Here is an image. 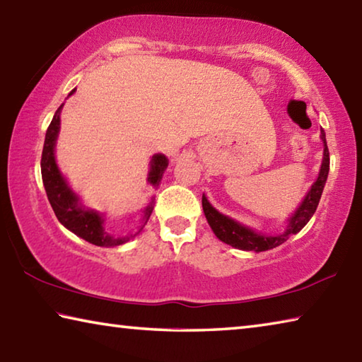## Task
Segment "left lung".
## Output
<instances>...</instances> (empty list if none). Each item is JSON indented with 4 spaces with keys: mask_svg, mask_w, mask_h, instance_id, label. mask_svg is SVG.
Listing matches in <instances>:
<instances>
[{
    "mask_svg": "<svg viewBox=\"0 0 362 362\" xmlns=\"http://www.w3.org/2000/svg\"><path fill=\"white\" fill-rule=\"evenodd\" d=\"M321 139L324 142V158H322L320 175H317V179L313 185H311L310 192L306 193L302 204L298 206V209L292 214V217L289 218V223H287V230L283 233V235H276V236L260 235V233H257L254 230L247 228V226L235 222L233 218L223 216V214H220L217 209H214L209 201H207V198L203 194L204 216L207 218V223L211 225L212 231L216 233L218 240L223 241L225 244H230V246L236 249L263 252V250L278 247L279 244H283L291 235H297V233L302 230L306 223H308V220L313 217V214L316 212V207L320 204L324 185H326V180H327L329 148L326 144V134H324L322 129H321Z\"/></svg>",
    "mask_w": 362,
    "mask_h": 362,
    "instance_id": "1",
    "label": "left lung"
}]
</instances>
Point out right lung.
I'll return each mask as SVG.
<instances>
[{"mask_svg": "<svg viewBox=\"0 0 362 362\" xmlns=\"http://www.w3.org/2000/svg\"><path fill=\"white\" fill-rule=\"evenodd\" d=\"M73 93H75V89L71 90L70 95ZM60 110H62V105L57 108L51 124L47 127L45 146H42V155H41V175H42V183H45V189H46L49 203H51L54 214H56L59 222L62 223L65 228H69L70 231L75 233L76 236L83 238V240H86L90 244H95V246H105V247L121 246V244L127 243L136 235L122 236V238H115L112 235H108L105 228H103V217L99 212L83 207V204L79 203V198L76 196V193H73V189L69 187V183H66V180L64 179V175L60 174L56 163V156H54V148H56V140L60 129ZM168 164H169L168 158L161 155V153H158V155L151 158V168L148 174V182L151 185L155 187L159 185ZM151 211H153V199L151 203L145 207L144 225L140 226V230L144 228L146 220L150 218Z\"/></svg>", "mask_w": 362, "mask_h": 362, "instance_id": "add662e5", "label": "right lung"}]
</instances>
